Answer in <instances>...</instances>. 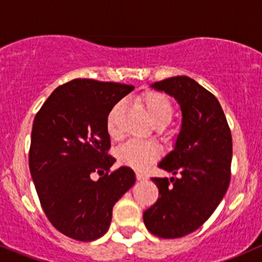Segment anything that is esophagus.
Returning <instances> with one entry per match:
<instances>
[{
    "label": "esophagus",
    "instance_id": "34e87169",
    "mask_svg": "<svg viewBox=\"0 0 262 262\" xmlns=\"http://www.w3.org/2000/svg\"><path fill=\"white\" fill-rule=\"evenodd\" d=\"M135 176H137V180H139V181H141V180H145V179H146V176L144 175L143 172H139V171H138V172L135 173Z\"/></svg>",
    "mask_w": 262,
    "mask_h": 262
}]
</instances>
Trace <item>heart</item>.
Here are the masks:
<instances>
[{"label": "heart", "instance_id": "obj_1", "mask_svg": "<svg viewBox=\"0 0 262 262\" xmlns=\"http://www.w3.org/2000/svg\"><path fill=\"white\" fill-rule=\"evenodd\" d=\"M141 103L148 112L150 119L155 125L167 124L173 116V107L166 96L158 92H145L140 97ZM123 108V102L118 103L111 110L107 117V130L112 138L119 137L118 116ZM160 150L155 144L141 143V141L130 140L118 149V159L122 164L127 165L135 170H144L158 160Z\"/></svg>", "mask_w": 262, "mask_h": 262}]
</instances>
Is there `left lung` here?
Here are the masks:
<instances>
[{"instance_id":"left-lung-1","label":"left lung","mask_w":262,"mask_h":262,"mask_svg":"<svg viewBox=\"0 0 262 262\" xmlns=\"http://www.w3.org/2000/svg\"><path fill=\"white\" fill-rule=\"evenodd\" d=\"M151 87L176 98L182 125L175 149L159 164L177 177H151L159 198L143 219L151 234L176 239L203 225L223 200L230 182L233 141L217 97L193 79L175 76Z\"/></svg>"}]
</instances>
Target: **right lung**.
<instances>
[{"instance_id":"add662e5","label":"right lung","mask_w":262,"mask_h":262,"mask_svg":"<svg viewBox=\"0 0 262 262\" xmlns=\"http://www.w3.org/2000/svg\"><path fill=\"white\" fill-rule=\"evenodd\" d=\"M134 86L75 79L59 86L33 122L29 170L55 229L79 242L107 233L117 201L135 182L128 166L111 171L107 117ZM101 177L93 182L91 176Z\"/></svg>"}]
</instances>
